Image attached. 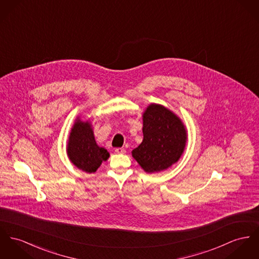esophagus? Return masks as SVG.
<instances>
[{"label":"esophagus","mask_w":259,"mask_h":259,"mask_svg":"<svg viewBox=\"0 0 259 259\" xmlns=\"http://www.w3.org/2000/svg\"><path fill=\"white\" fill-rule=\"evenodd\" d=\"M114 152H115V154H125L126 153L125 149H123V148H116L114 150Z\"/></svg>","instance_id":"obj_1"}]
</instances>
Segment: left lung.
<instances>
[{"label":"left lung","mask_w":259,"mask_h":259,"mask_svg":"<svg viewBox=\"0 0 259 259\" xmlns=\"http://www.w3.org/2000/svg\"><path fill=\"white\" fill-rule=\"evenodd\" d=\"M144 138L132 157L148 174L164 170L181 157L187 131L178 115L166 107L152 103L143 114Z\"/></svg>","instance_id":"8db88e82"}]
</instances>
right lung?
<instances>
[{
	"label": "right lung",
	"instance_id": "add662e5",
	"mask_svg": "<svg viewBox=\"0 0 259 259\" xmlns=\"http://www.w3.org/2000/svg\"><path fill=\"white\" fill-rule=\"evenodd\" d=\"M67 154L78 168L89 174L96 172L101 162L109 158L107 150L97 144L90 121L79 117L70 132Z\"/></svg>",
	"mask_w": 259,
	"mask_h": 259
}]
</instances>
